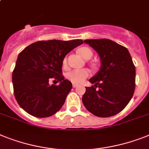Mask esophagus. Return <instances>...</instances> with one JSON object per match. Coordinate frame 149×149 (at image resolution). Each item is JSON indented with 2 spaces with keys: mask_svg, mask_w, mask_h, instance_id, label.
Returning a JSON list of instances; mask_svg holds the SVG:
<instances>
[{
  "mask_svg": "<svg viewBox=\"0 0 149 149\" xmlns=\"http://www.w3.org/2000/svg\"><path fill=\"white\" fill-rule=\"evenodd\" d=\"M77 84H73V88H77Z\"/></svg>",
  "mask_w": 149,
  "mask_h": 149,
  "instance_id": "1",
  "label": "esophagus"
}]
</instances>
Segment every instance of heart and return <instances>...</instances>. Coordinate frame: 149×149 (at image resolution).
<instances>
[{"label":"heart","mask_w":149,"mask_h":149,"mask_svg":"<svg viewBox=\"0 0 149 149\" xmlns=\"http://www.w3.org/2000/svg\"><path fill=\"white\" fill-rule=\"evenodd\" d=\"M79 53L82 55L84 59H90L93 56V52L88 47H82L78 50ZM63 66L67 65V58H65L62 61ZM90 71L86 69L84 70H73L67 74V78L74 84H81L84 81L87 77H89Z\"/></svg>","instance_id":"1"}]
</instances>
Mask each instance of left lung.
<instances>
[{
	"mask_svg": "<svg viewBox=\"0 0 149 149\" xmlns=\"http://www.w3.org/2000/svg\"><path fill=\"white\" fill-rule=\"evenodd\" d=\"M99 54L101 67L89 80L82 102L86 109L99 117H109L126 107L136 88V67L128 49L107 39H86ZM96 87L98 89L95 90Z\"/></svg>",
	"mask_w": 149,
	"mask_h": 149,
	"instance_id": "8db88e82",
	"label": "left lung"
}]
</instances>
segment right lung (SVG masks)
Masks as SVG:
<instances>
[{
  "instance_id": "right-lung-1",
  "label": "right lung",
  "mask_w": 149,
  "mask_h": 149,
  "mask_svg": "<svg viewBox=\"0 0 149 149\" xmlns=\"http://www.w3.org/2000/svg\"><path fill=\"white\" fill-rule=\"evenodd\" d=\"M83 40L38 41L19 54L12 74L13 93L22 109L33 116H52L63 106L72 88L62 74V61ZM60 82L49 85V79Z\"/></svg>"
}]
</instances>
